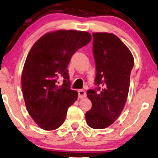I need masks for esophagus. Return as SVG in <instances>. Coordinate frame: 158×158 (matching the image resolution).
<instances>
[{
    "label": "esophagus",
    "instance_id": "esophagus-1",
    "mask_svg": "<svg viewBox=\"0 0 158 158\" xmlns=\"http://www.w3.org/2000/svg\"><path fill=\"white\" fill-rule=\"evenodd\" d=\"M78 96H79V98H84L87 96V93L84 89H79L78 90Z\"/></svg>",
    "mask_w": 158,
    "mask_h": 158
}]
</instances>
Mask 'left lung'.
Instances as JSON below:
<instances>
[{
  "mask_svg": "<svg viewBox=\"0 0 158 158\" xmlns=\"http://www.w3.org/2000/svg\"><path fill=\"white\" fill-rule=\"evenodd\" d=\"M93 54L96 65V93L87 91L91 109L85 114L87 125L94 129H103L114 123L126 103L130 77L134 58L117 35L109 33H93Z\"/></svg>",
  "mask_w": 158,
  "mask_h": 158,
  "instance_id": "obj_1",
  "label": "left lung"
}]
</instances>
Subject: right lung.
I'll return each instance as SVG.
<instances>
[{"instance_id": "add662e5", "label": "right lung", "mask_w": 158, "mask_h": 158, "mask_svg": "<svg viewBox=\"0 0 158 158\" xmlns=\"http://www.w3.org/2000/svg\"><path fill=\"white\" fill-rule=\"evenodd\" d=\"M91 39L88 32L59 30L45 33L30 50L22 89L27 110L41 128L52 131L61 126L69 107L77 100V92L70 89L67 68L73 54ZM60 75L65 79L62 85L56 83Z\"/></svg>"}]
</instances>
